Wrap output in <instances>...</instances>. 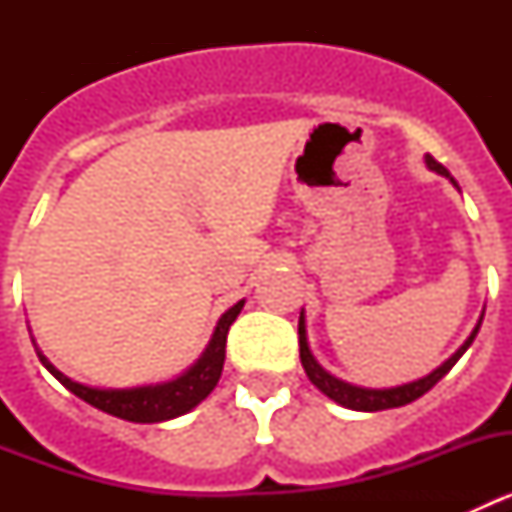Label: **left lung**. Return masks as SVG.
Returning <instances> with one entry per match:
<instances>
[{
  "label": "left lung",
  "instance_id": "8db88e82",
  "mask_svg": "<svg viewBox=\"0 0 512 512\" xmlns=\"http://www.w3.org/2000/svg\"><path fill=\"white\" fill-rule=\"evenodd\" d=\"M425 166L431 171H436V174L446 176V179H451V184L456 187L454 176L449 174V171L443 169L441 164H438L436 158L433 156H425ZM485 315V312H482ZM479 325H482V318H479V323L474 325V330L469 333V338L459 346V351H456L451 359L443 361L438 369H433L428 377L423 379H415V382H408V384H400V387H387V390H369V387H356V384H348L343 382V379L333 377L330 372H325L323 366L315 361V356H312L310 346H307V330H305V312H300V325H297V333H300V361L302 366H305V374L310 377V382L318 387L323 395H328L330 400L338 402V405H343V408L348 410H361V413H377V410H390V408H402V405H408V402L418 400V397H423L425 392L431 390L433 384L438 382V379H443L446 374L451 372V366L456 364V361L464 356V351H467L469 346H472L474 336L479 333Z\"/></svg>",
  "mask_w": 512,
  "mask_h": 512
}]
</instances>
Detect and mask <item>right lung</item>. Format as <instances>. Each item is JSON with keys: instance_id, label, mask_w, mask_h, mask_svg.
<instances>
[{"instance_id": "1", "label": "right lung", "mask_w": 512, "mask_h": 512, "mask_svg": "<svg viewBox=\"0 0 512 512\" xmlns=\"http://www.w3.org/2000/svg\"><path fill=\"white\" fill-rule=\"evenodd\" d=\"M243 302H235L228 312H223V318L217 320L215 333H212L210 343L202 351V356L189 366L182 377L171 379V382L161 384H146V387H130V390H99V387H87V384L74 382L66 374H61L51 361L45 359L43 351H38L40 364L58 379L69 392L81 397L84 402L94 405L102 413H110L115 418L130 420V423H161V420L179 418V415L189 413L197 408L212 390H215L217 379L223 374L225 364V341H228V330L233 320L238 318V312L243 310Z\"/></svg>"}]
</instances>
